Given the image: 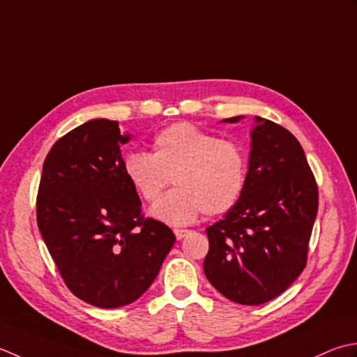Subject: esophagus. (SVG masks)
Here are the masks:
<instances>
[{"label": "esophagus", "mask_w": 357, "mask_h": 357, "mask_svg": "<svg viewBox=\"0 0 357 357\" xmlns=\"http://www.w3.org/2000/svg\"><path fill=\"white\" fill-rule=\"evenodd\" d=\"M174 234H176L177 240H181V238H185L189 234V231L188 229H178V228H176V229H174Z\"/></svg>", "instance_id": "34e87169"}]
</instances>
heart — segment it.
Wrapping results in <instances>:
<instances>
[{
    "instance_id": "heart-1",
    "label": "heart",
    "mask_w": 357,
    "mask_h": 357,
    "mask_svg": "<svg viewBox=\"0 0 357 357\" xmlns=\"http://www.w3.org/2000/svg\"><path fill=\"white\" fill-rule=\"evenodd\" d=\"M123 171L143 200L155 202L172 177L176 189L152 208V215L171 225L227 213L238 202L246 180L243 151L192 123L165 128L152 140V154L135 151Z\"/></svg>"
}]
</instances>
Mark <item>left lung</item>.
Instances as JSON below:
<instances>
[{
	"mask_svg": "<svg viewBox=\"0 0 357 357\" xmlns=\"http://www.w3.org/2000/svg\"><path fill=\"white\" fill-rule=\"evenodd\" d=\"M256 121L242 195L206 229L203 264L211 285L242 305L270 302L299 278L319 203L314 174L297 138L271 120Z\"/></svg>",
	"mask_w": 357,
	"mask_h": 357,
	"instance_id": "obj_1",
	"label": "left lung"
}]
</instances>
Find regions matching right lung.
<instances>
[{"label":"right lung","mask_w":357,"mask_h":357,"mask_svg":"<svg viewBox=\"0 0 357 357\" xmlns=\"http://www.w3.org/2000/svg\"><path fill=\"white\" fill-rule=\"evenodd\" d=\"M119 121L97 119L58 138L43 165L36 223L61 278L98 308L137 301L155 280L176 236L142 214L123 171Z\"/></svg>","instance_id":"add662e5"}]
</instances>
